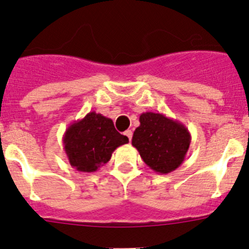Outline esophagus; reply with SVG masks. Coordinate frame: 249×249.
Here are the masks:
<instances>
[{
	"label": "esophagus",
	"instance_id": "obj_1",
	"mask_svg": "<svg viewBox=\"0 0 249 249\" xmlns=\"http://www.w3.org/2000/svg\"><path fill=\"white\" fill-rule=\"evenodd\" d=\"M124 135L126 136V137L129 138L130 141H131V138H132V131H131V130H126V131L124 132Z\"/></svg>",
	"mask_w": 249,
	"mask_h": 249
}]
</instances>
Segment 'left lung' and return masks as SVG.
Returning a JSON list of instances; mask_svg holds the SVG:
<instances>
[{"instance_id":"8db88e82","label":"left lung","mask_w":249,"mask_h":249,"mask_svg":"<svg viewBox=\"0 0 249 249\" xmlns=\"http://www.w3.org/2000/svg\"><path fill=\"white\" fill-rule=\"evenodd\" d=\"M132 136V145L149 168L168 174L184 162L191 144V133L182 123L162 113L144 112Z\"/></svg>"}]
</instances>
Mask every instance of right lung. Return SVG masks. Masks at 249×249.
<instances>
[{
    "label": "right lung",
    "mask_w": 249,
    "mask_h": 249,
    "mask_svg": "<svg viewBox=\"0 0 249 249\" xmlns=\"http://www.w3.org/2000/svg\"><path fill=\"white\" fill-rule=\"evenodd\" d=\"M129 143L120 135L109 118L89 112L75 120L63 135V145L68 161L78 172H95L109 161L118 146Z\"/></svg>",
    "instance_id": "1"
}]
</instances>
